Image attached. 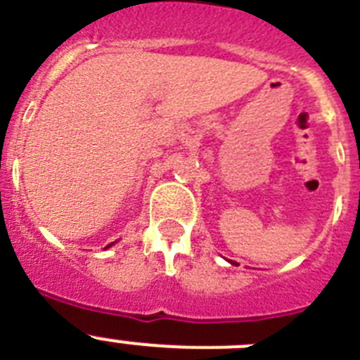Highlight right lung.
<instances>
[{"label": "right lung", "instance_id": "add662e5", "mask_svg": "<svg viewBox=\"0 0 360 360\" xmlns=\"http://www.w3.org/2000/svg\"><path fill=\"white\" fill-rule=\"evenodd\" d=\"M112 245H114V243H112ZM112 245H108V246H107V248H110V246H112Z\"/></svg>", "mask_w": 360, "mask_h": 360}]
</instances>
